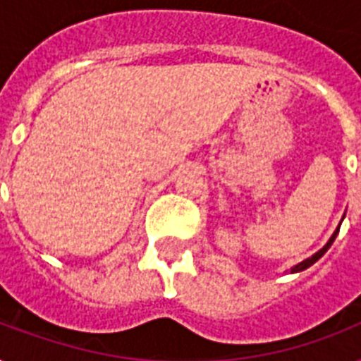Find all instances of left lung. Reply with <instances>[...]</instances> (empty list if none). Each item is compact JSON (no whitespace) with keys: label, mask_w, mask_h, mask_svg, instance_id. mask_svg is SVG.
Masks as SVG:
<instances>
[{"label":"left lung","mask_w":361,"mask_h":361,"mask_svg":"<svg viewBox=\"0 0 361 361\" xmlns=\"http://www.w3.org/2000/svg\"><path fill=\"white\" fill-rule=\"evenodd\" d=\"M343 219H345V217H343ZM339 226H341V223H339ZM339 226H337L336 232L331 234V238H330V240H328V243H326V245L322 247V249H319V251L314 252L313 257L305 258V260H302V262L296 264V266H292V268H290V274H298V271H303V269H307L309 266H313V264L317 262V260H319V258L322 257V255H324V252L328 251V249H330V247H331V243H334V240H336V236H337V234H339Z\"/></svg>","instance_id":"left-lung-1"}]
</instances>
